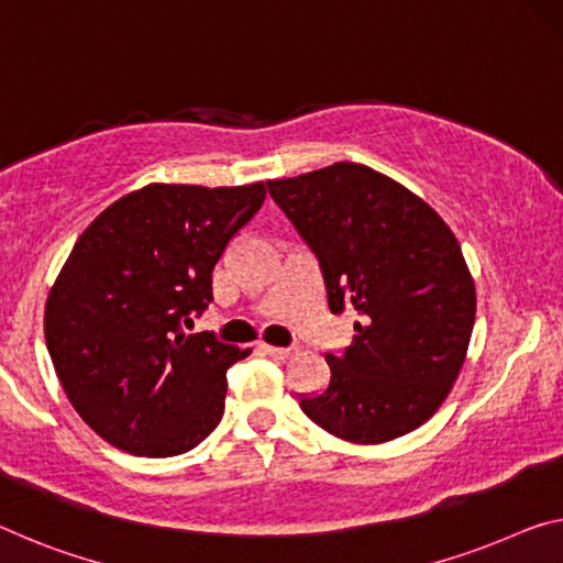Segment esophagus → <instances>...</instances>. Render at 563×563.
Listing matches in <instances>:
<instances>
[{
    "instance_id": "1",
    "label": "esophagus",
    "mask_w": 563,
    "mask_h": 563,
    "mask_svg": "<svg viewBox=\"0 0 563 563\" xmlns=\"http://www.w3.org/2000/svg\"><path fill=\"white\" fill-rule=\"evenodd\" d=\"M258 350H262L264 354H269V357H274V360H287L291 354L289 347H274V344H258Z\"/></svg>"
}]
</instances>
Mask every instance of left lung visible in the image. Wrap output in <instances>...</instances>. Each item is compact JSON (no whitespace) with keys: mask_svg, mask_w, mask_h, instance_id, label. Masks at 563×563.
<instances>
[{"mask_svg":"<svg viewBox=\"0 0 563 563\" xmlns=\"http://www.w3.org/2000/svg\"><path fill=\"white\" fill-rule=\"evenodd\" d=\"M266 186L317 256L332 314H360L350 347L324 354L330 385L301 395L299 408L350 443L420 428L451 393L475 322V284L453 231L422 198L357 163Z\"/></svg>","mask_w":563,"mask_h":563,"instance_id":"left-lung-1","label":"left lung"}]
</instances>
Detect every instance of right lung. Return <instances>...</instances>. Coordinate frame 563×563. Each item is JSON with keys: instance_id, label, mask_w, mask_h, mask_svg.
I'll return each instance as SVG.
<instances>
[{"instance_id": "obj_1", "label": "right lung", "mask_w": 563, "mask_h": 563, "mask_svg": "<svg viewBox=\"0 0 563 563\" xmlns=\"http://www.w3.org/2000/svg\"><path fill=\"white\" fill-rule=\"evenodd\" d=\"M264 198L266 184H151L77 239L47 297L45 340L73 408L110 445L170 457L219 426L227 369L249 350L184 324L209 309L213 266Z\"/></svg>"}]
</instances>
